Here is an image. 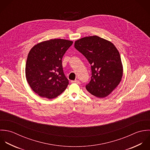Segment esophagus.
Returning a JSON list of instances; mask_svg holds the SVG:
<instances>
[{
    "label": "esophagus",
    "instance_id": "34e87169",
    "mask_svg": "<svg viewBox=\"0 0 150 150\" xmlns=\"http://www.w3.org/2000/svg\"><path fill=\"white\" fill-rule=\"evenodd\" d=\"M71 83H75L77 84H80V81H78V80H75V81H72Z\"/></svg>",
    "mask_w": 150,
    "mask_h": 150
}]
</instances>
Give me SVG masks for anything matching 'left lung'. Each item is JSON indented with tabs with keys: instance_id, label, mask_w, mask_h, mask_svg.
Wrapping results in <instances>:
<instances>
[{
	"instance_id": "obj_1",
	"label": "left lung",
	"mask_w": 150,
	"mask_h": 150,
	"mask_svg": "<svg viewBox=\"0 0 150 150\" xmlns=\"http://www.w3.org/2000/svg\"><path fill=\"white\" fill-rule=\"evenodd\" d=\"M74 47L91 65V81L86 89L97 97L108 96L120 84L123 72L120 53L115 46L95 35L76 40Z\"/></svg>"
}]
</instances>
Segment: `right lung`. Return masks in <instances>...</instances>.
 Returning <instances> with one entry per match:
<instances>
[{"instance_id": "right-lung-1", "label": "right lung", "mask_w": 150, "mask_h": 150, "mask_svg": "<svg viewBox=\"0 0 150 150\" xmlns=\"http://www.w3.org/2000/svg\"><path fill=\"white\" fill-rule=\"evenodd\" d=\"M73 42L54 39L37 43L31 48L25 65V77L32 90L39 96L52 99L68 86L62 59Z\"/></svg>"}]
</instances>
